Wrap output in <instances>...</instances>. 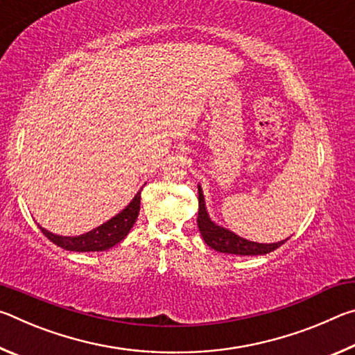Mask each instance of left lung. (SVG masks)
Returning <instances> with one entry per match:
<instances>
[{
  "label": "left lung",
  "instance_id": "1",
  "mask_svg": "<svg viewBox=\"0 0 355 355\" xmlns=\"http://www.w3.org/2000/svg\"><path fill=\"white\" fill-rule=\"evenodd\" d=\"M197 225L202 233L203 241H205L209 248L222 252V254H233V255H264L269 252L280 248L285 241L263 244L249 241L238 236L236 233L228 230V228L220 227L209 219L207 207H205V197H203L202 188L199 184V216H197Z\"/></svg>",
  "mask_w": 355,
  "mask_h": 355
}]
</instances>
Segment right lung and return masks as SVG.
Wrapping results in <instances>:
<instances>
[{
    "mask_svg": "<svg viewBox=\"0 0 355 355\" xmlns=\"http://www.w3.org/2000/svg\"><path fill=\"white\" fill-rule=\"evenodd\" d=\"M141 209V191L135 196V199L131 200L125 209H122L119 214L114 216L105 224L94 228V230L84 233L80 236H59L55 233L45 230L44 227L39 228L42 233L50 239L51 243H55L59 248L65 250H73V252H101L111 249L112 245L122 241V239L128 235L131 227L135 225Z\"/></svg>",
    "mask_w": 355,
    "mask_h": 355,
    "instance_id": "right-lung-1",
    "label": "right lung"
}]
</instances>
